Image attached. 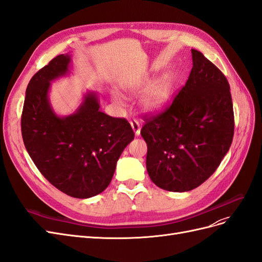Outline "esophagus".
<instances>
[{
    "label": "esophagus",
    "mask_w": 262,
    "mask_h": 262,
    "mask_svg": "<svg viewBox=\"0 0 262 262\" xmlns=\"http://www.w3.org/2000/svg\"><path fill=\"white\" fill-rule=\"evenodd\" d=\"M130 126H132L134 133H135V135L139 136L140 135L141 127H140V123H139L138 119H133V121L130 122Z\"/></svg>",
    "instance_id": "1"
}]
</instances>
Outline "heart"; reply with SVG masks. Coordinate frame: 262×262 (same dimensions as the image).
Masks as SVG:
<instances>
[{"mask_svg":"<svg viewBox=\"0 0 262 262\" xmlns=\"http://www.w3.org/2000/svg\"><path fill=\"white\" fill-rule=\"evenodd\" d=\"M152 81L154 80L151 78L136 80L127 85L126 90L129 94H137L145 91L148 86H150ZM173 89L174 81L172 77L166 76L161 78L160 80L155 82L151 88H149L148 91L144 94L143 99L140 101L141 106L147 112H158L162 110L169 103L171 96H172ZM113 101L116 104H121V100L116 95L113 96Z\"/></svg>","mask_w":262,"mask_h":262,"instance_id":"heart-1","label":"heart"}]
</instances>
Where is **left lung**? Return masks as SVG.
Here are the masks:
<instances>
[{
  "instance_id": "obj_1",
  "label": "left lung",
  "mask_w": 262,
  "mask_h": 262,
  "mask_svg": "<svg viewBox=\"0 0 262 262\" xmlns=\"http://www.w3.org/2000/svg\"><path fill=\"white\" fill-rule=\"evenodd\" d=\"M188 81L162 113L145 118L140 130L148 147L151 181L171 192L198 188L229 150L234 111L228 81L202 52L192 49Z\"/></svg>"
}]
</instances>
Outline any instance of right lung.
<instances>
[{
    "mask_svg": "<svg viewBox=\"0 0 262 262\" xmlns=\"http://www.w3.org/2000/svg\"><path fill=\"white\" fill-rule=\"evenodd\" d=\"M71 56L59 55L37 72L26 89L21 136L40 173L58 190L89 199L105 190L116 162L135 137L125 118L103 113L99 95L88 91L74 113L58 115L51 106V82L68 76Z\"/></svg>",
    "mask_w": 262,
    "mask_h": 262,
    "instance_id": "right-lung-1",
    "label": "right lung"
}]
</instances>
